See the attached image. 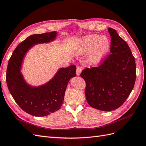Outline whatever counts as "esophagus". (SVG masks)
<instances>
[{
  "instance_id": "1",
  "label": "esophagus",
  "mask_w": 146,
  "mask_h": 146,
  "mask_svg": "<svg viewBox=\"0 0 146 146\" xmlns=\"http://www.w3.org/2000/svg\"><path fill=\"white\" fill-rule=\"evenodd\" d=\"M82 67H80V66H77V69H76V72H77V76H80L82 72Z\"/></svg>"
}]
</instances>
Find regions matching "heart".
Instances as JSON below:
<instances>
[{
  "instance_id": "1",
  "label": "heart",
  "mask_w": 146,
  "mask_h": 146,
  "mask_svg": "<svg viewBox=\"0 0 146 146\" xmlns=\"http://www.w3.org/2000/svg\"><path fill=\"white\" fill-rule=\"evenodd\" d=\"M111 47L109 39L100 35H90L82 38L77 52L80 55L90 53L88 61L92 66L99 65L107 56Z\"/></svg>"
}]
</instances>
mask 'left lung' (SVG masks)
Wrapping results in <instances>:
<instances>
[{
    "label": "left lung",
    "mask_w": 146,
    "mask_h": 146,
    "mask_svg": "<svg viewBox=\"0 0 146 146\" xmlns=\"http://www.w3.org/2000/svg\"><path fill=\"white\" fill-rule=\"evenodd\" d=\"M111 36V54L98 67L86 68L80 74L86 82L85 96L91 107L109 111L120 107L134 87L136 64L127 43L116 31Z\"/></svg>",
    "instance_id": "8db88e82"
}]
</instances>
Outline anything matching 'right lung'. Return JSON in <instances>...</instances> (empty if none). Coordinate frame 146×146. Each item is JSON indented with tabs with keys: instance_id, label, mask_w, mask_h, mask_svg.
<instances>
[{
	"instance_id": "right-lung-1",
	"label": "right lung",
	"mask_w": 146,
	"mask_h": 146,
	"mask_svg": "<svg viewBox=\"0 0 146 146\" xmlns=\"http://www.w3.org/2000/svg\"><path fill=\"white\" fill-rule=\"evenodd\" d=\"M56 35V32L30 35L17 46L8 64V90L17 105L35 116H45L58 110L69 80L76 76V66L70 65L60 68L50 80L41 86H32L24 80L21 69L27 52L35 45L54 41Z\"/></svg>"
}]
</instances>
